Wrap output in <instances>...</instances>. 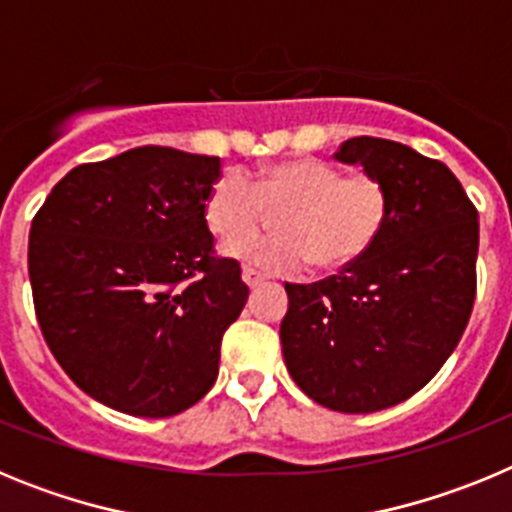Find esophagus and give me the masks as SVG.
Masks as SVG:
<instances>
[{
    "label": "esophagus",
    "mask_w": 512,
    "mask_h": 512,
    "mask_svg": "<svg viewBox=\"0 0 512 512\" xmlns=\"http://www.w3.org/2000/svg\"><path fill=\"white\" fill-rule=\"evenodd\" d=\"M241 277H243V282L248 284V287H259V284H264V279H266L264 274H261V271L248 269V266H246V269H243Z\"/></svg>",
    "instance_id": "34e87169"
}]
</instances>
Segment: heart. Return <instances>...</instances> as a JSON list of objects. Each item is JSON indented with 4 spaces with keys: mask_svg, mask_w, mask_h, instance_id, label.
<instances>
[{
    "mask_svg": "<svg viewBox=\"0 0 512 512\" xmlns=\"http://www.w3.org/2000/svg\"><path fill=\"white\" fill-rule=\"evenodd\" d=\"M277 236H253L268 212ZM392 215L387 184L372 174H343L320 158H289L248 182L223 171L205 197V223L225 253L266 274H297L307 264L346 269L372 251Z\"/></svg>",
    "mask_w": 512,
    "mask_h": 512,
    "instance_id": "obj_1",
    "label": "heart"
}]
</instances>
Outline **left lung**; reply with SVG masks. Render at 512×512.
I'll use <instances>...</instances> for the list:
<instances>
[{"label": "left lung", "instance_id": "obj_1", "mask_svg": "<svg viewBox=\"0 0 512 512\" xmlns=\"http://www.w3.org/2000/svg\"><path fill=\"white\" fill-rule=\"evenodd\" d=\"M392 197L390 223L364 259L312 284H284L287 372L318 405L377 413L436 377L467 328L477 292V210L451 169L395 140H346Z\"/></svg>", "mask_w": 512, "mask_h": 512}]
</instances>
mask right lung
Wrapping results in <instances>:
<instances>
[{"instance_id": "right-lung-1", "label": "right lung", "mask_w": 512, "mask_h": 512, "mask_svg": "<svg viewBox=\"0 0 512 512\" xmlns=\"http://www.w3.org/2000/svg\"><path fill=\"white\" fill-rule=\"evenodd\" d=\"M220 158L140 146L63 176L33 217L27 271L43 338L76 387L169 418L210 392L248 287L220 259L205 197Z\"/></svg>"}]
</instances>
